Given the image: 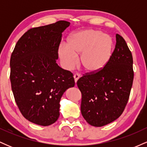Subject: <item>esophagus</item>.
<instances>
[{
    "mask_svg": "<svg viewBox=\"0 0 147 147\" xmlns=\"http://www.w3.org/2000/svg\"><path fill=\"white\" fill-rule=\"evenodd\" d=\"M80 77H81L80 74H79V73L75 74V75L73 76L74 79H75V84L77 83V81H78V79H79V78H80Z\"/></svg>",
    "mask_w": 147,
    "mask_h": 147,
    "instance_id": "esophagus-1",
    "label": "esophagus"
}]
</instances>
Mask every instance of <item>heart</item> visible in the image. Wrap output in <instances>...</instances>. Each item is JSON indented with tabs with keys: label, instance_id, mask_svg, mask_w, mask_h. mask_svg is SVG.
Instances as JSON below:
<instances>
[{
	"label": "heart",
	"instance_id": "1",
	"mask_svg": "<svg viewBox=\"0 0 147 147\" xmlns=\"http://www.w3.org/2000/svg\"><path fill=\"white\" fill-rule=\"evenodd\" d=\"M113 52V41L109 34L97 30L84 29L71 34L67 45L61 44L58 55L65 69H71L80 63L88 73H97L105 68Z\"/></svg>",
	"mask_w": 147,
	"mask_h": 147
}]
</instances>
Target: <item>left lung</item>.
Listing matches in <instances>:
<instances>
[{
	"label": "left lung",
	"instance_id": "1",
	"mask_svg": "<svg viewBox=\"0 0 147 147\" xmlns=\"http://www.w3.org/2000/svg\"><path fill=\"white\" fill-rule=\"evenodd\" d=\"M115 37V48L105 68L77 82L82 95V116L96 127L110 124L122 115L132 87V54L124 38L117 34Z\"/></svg>",
	"mask_w": 147,
	"mask_h": 147
}]
</instances>
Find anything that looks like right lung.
<instances>
[{
    "mask_svg": "<svg viewBox=\"0 0 147 147\" xmlns=\"http://www.w3.org/2000/svg\"><path fill=\"white\" fill-rule=\"evenodd\" d=\"M69 22L60 21L28 30L10 59V81L15 101L25 119L51 125L59 117L60 100L74 87L73 75L57 64L62 33Z\"/></svg>",
    "mask_w": 147,
    "mask_h": 147,
    "instance_id": "right-lung-1",
    "label": "right lung"
}]
</instances>
